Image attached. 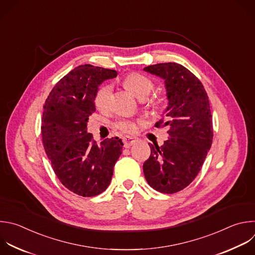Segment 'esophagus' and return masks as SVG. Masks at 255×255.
Returning a JSON list of instances; mask_svg holds the SVG:
<instances>
[{
    "mask_svg": "<svg viewBox=\"0 0 255 255\" xmlns=\"http://www.w3.org/2000/svg\"><path fill=\"white\" fill-rule=\"evenodd\" d=\"M135 142H136V139H135V138H132V137H129V136H126V137L123 138V143H124V147H125V148H129V147L132 146Z\"/></svg>",
    "mask_w": 255,
    "mask_h": 255,
    "instance_id": "obj_1",
    "label": "esophagus"
}]
</instances>
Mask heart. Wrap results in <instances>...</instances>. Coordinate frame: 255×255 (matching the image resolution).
Returning a JSON list of instances; mask_svg holds the SVG:
<instances>
[{
	"label": "heart",
	"mask_w": 255,
	"mask_h": 255,
	"mask_svg": "<svg viewBox=\"0 0 255 255\" xmlns=\"http://www.w3.org/2000/svg\"><path fill=\"white\" fill-rule=\"evenodd\" d=\"M123 84L129 91H131L139 99L145 98L153 89L152 80L150 78H148L147 76L137 73V72L128 74L124 78ZM111 92H112V87L110 84H103L102 86H100L98 88V90L95 94V98H94L95 105L98 109H100V110L107 109V107L109 105ZM150 104L154 105L153 102H150ZM114 126L116 129H118L124 133H132L136 129L135 123L128 119L118 120Z\"/></svg>",
	"instance_id": "heart-1"
}]
</instances>
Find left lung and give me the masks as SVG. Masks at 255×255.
Listing matches in <instances>:
<instances>
[{
	"mask_svg": "<svg viewBox=\"0 0 255 255\" xmlns=\"http://www.w3.org/2000/svg\"><path fill=\"white\" fill-rule=\"evenodd\" d=\"M144 70L165 80L169 100L166 115L157 128L167 127L162 146L150 144V157L143 164L148 184L172 194L187 187L197 176L213 139L207 93L199 79L177 63H160Z\"/></svg>",
	"mask_w": 255,
	"mask_h": 255,
	"instance_id": "left-lung-1",
	"label": "left lung"
}]
</instances>
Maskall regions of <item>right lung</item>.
<instances>
[{
  "instance_id": "right-lung-1",
  "label": "right lung",
  "mask_w": 255,
  "mask_h": 255,
  "mask_svg": "<svg viewBox=\"0 0 255 255\" xmlns=\"http://www.w3.org/2000/svg\"><path fill=\"white\" fill-rule=\"evenodd\" d=\"M116 76L115 70L78 66L55 85L44 105L41 129L46 154L61 183L83 197L107 189L122 152L118 137L97 144L87 132L89 116L96 111L98 86Z\"/></svg>"
}]
</instances>
